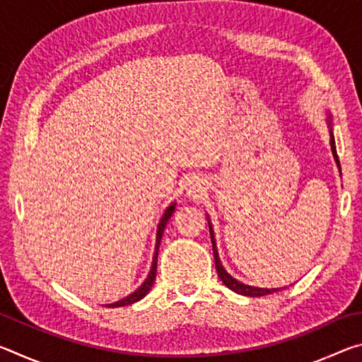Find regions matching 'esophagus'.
I'll use <instances>...</instances> for the list:
<instances>
[{"instance_id": "esophagus-1", "label": "esophagus", "mask_w": 362, "mask_h": 362, "mask_svg": "<svg viewBox=\"0 0 362 362\" xmlns=\"http://www.w3.org/2000/svg\"><path fill=\"white\" fill-rule=\"evenodd\" d=\"M201 192H203V189H201L199 183H193V185L188 187V193L193 194V196H198Z\"/></svg>"}]
</instances>
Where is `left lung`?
Returning a JSON list of instances; mask_svg holds the SVG:
<instances>
[{
  "instance_id": "1",
  "label": "left lung",
  "mask_w": 362,
  "mask_h": 362,
  "mask_svg": "<svg viewBox=\"0 0 362 362\" xmlns=\"http://www.w3.org/2000/svg\"><path fill=\"white\" fill-rule=\"evenodd\" d=\"M330 146H332V153L335 156V161L337 164L340 166V161H339V155H337V148H335V140L332 132H330ZM209 230H211V240H212V249H214V260H216V269H217V274L218 278L222 279V283L231 289L233 292L236 293H241V296H247V297H263V296H268V293H273V292H278L281 289H260V287H252V286H246L240 283V281H236L235 278H231L228 273L225 272L222 263H220L218 259V254H217V249H216V240H214V233H212V226L209 225Z\"/></svg>"
}]
</instances>
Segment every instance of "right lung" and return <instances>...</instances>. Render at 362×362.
<instances>
[{"instance_id": "obj_1", "label": "right lung", "mask_w": 362, "mask_h": 362, "mask_svg": "<svg viewBox=\"0 0 362 362\" xmlns=\"http://www.w3.org/2000/svg\"><path fill=\"white\" fill-rule=\"evenodd\" d=\"M174 214V204L168 207V211L164 212V216L161 218V223L158 225V235H156V250H155V257H153V265H151V269H150V274L148 278L145 279V283L139 287V289L136 292H132L131 296H127L126 298L119 300V302L116 303H112L108 306H126V305H131V303H136L139 302V300H142L146 293L150 292L153 283H155L156 279V263H158V249H159V243H161V238H163V231H164V226H166V223L169 222L170 216Z\"/></svg>"}]
</instances>
